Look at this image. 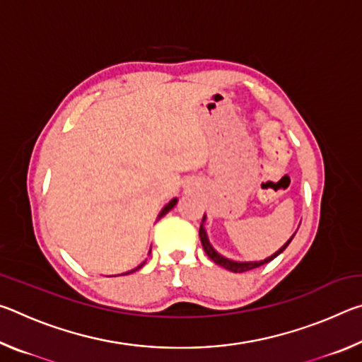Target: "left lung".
<instances>
[{
    "label": "left lung",
    "mask_w": 362,
    "mask_h": 362,
    "mask_svg": "<svg viewBox=\"0 0 362 362\" xmlns=\"http://www.w3.org/2000/svg\"><path fill=\"white\" fill-rule=\"evenodd\" d=\"M204 222H206V216L203 217V223H201V226H199V240H201V244H203L204 252L207 254V257H209V259H211L214 263H217V265L223 267V268H226V269H230V272H233V273H244V272H249V269L259 268V267H262V265H265V263L272 262V260L274 259V257H278L287 246H289V243L292 241V238L296 236V233H293L291 240L287 241V243L284 244V246L278 250V252H274L273 255H269L268 259H265V260H260V262H235V260L226 259V257H223V255H220V254L217 252V250L212 247V244L209 243V240H207V233H206V228H204Z\"/></svg>",
    "instance_id": "1"
}]
</instances>
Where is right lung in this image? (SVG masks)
<instances>
[{
  "label": "right lung",
  "instance_id": "1",
  "mask_svg": "<svg viewBox=\"0 0 362 362\" xmlns=\"http://www.w3.org/2000/svg\"><path fill=\"white\" fill-rule=\"evenodd\" d=\"M175 204H177V198H174V199H170V201H169V203H168L166 206H164V207H163V211L158 214V220H159V218H161L163 216H166V214H168V212H169L170 209H173V207H174ZM145 262H146V260H145ZM145 262H144V263H145ZM144 263H140V265H139L137 268H134V269H131V272H127V273H124V274H129V273H132V272H137V269H139V268H142V267H144Z\"/></svg>",
  "mask_w": 362,
  "mask_h": 362
}]
</instances>
